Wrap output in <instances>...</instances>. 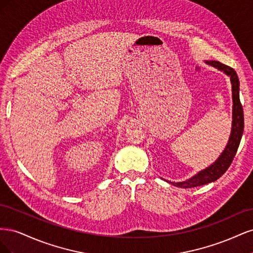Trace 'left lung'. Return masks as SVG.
I'll use <instances>...</instances> for the list:
<instances>
[{"mask_svg":"<svg viewBox=\"0 0 253 253\" xmlns=\"http://www.w3.org/2000/svg\"><path fill=\"white\" fill-rule=\"evenodd\" d=\"M207 63L218 68L219 71H223L226 75L230 77L231 80L233 99V120L230 139H229L225 151L221 153V155L215 163L186 181L172 182L176 187L194 188L206 185V183H209L212 181H215L228 170V168L230 167L242 139V135L244 131V112L242 103L240 101V81L239 77H237L236 75V72L232 67L220 63L219 61H207Z\"/></svg>","mask_w":253,"mask_h":253,"instance_id":"left-lung-1","label":"left lung"}]
</instances>
